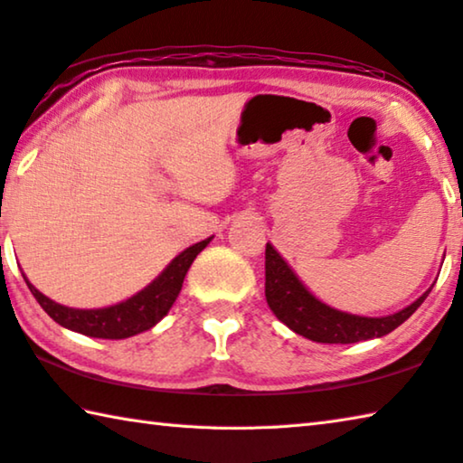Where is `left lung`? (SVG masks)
I'll list each match as a JSON object with an SVG mask.
<instances>
[{"label":"left lung","mask_w":463,"mask_h":463,"mask_svg":"<svg viewBox=\"0 0 463 463\" xmlns=\"http://www.w3.org/2000/svg\"><path fill=\"white\" fill-rule=\"evenodd\" d=\"M431 288L413 304L391 316L366 317L348 314L317 299L271 242H267L265 249V298L269 307L289 330L319 344H354L383 338L415 314Z\"/></svg>","instance_id":"obj_1"}]
</instances>
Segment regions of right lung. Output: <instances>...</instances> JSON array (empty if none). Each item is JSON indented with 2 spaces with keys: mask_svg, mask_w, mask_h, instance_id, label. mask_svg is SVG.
I'll return each instance as SVG.
<instances>
[{
  "mask_svg": "<svg viewBox=\"0 0 463 463\" xmlns=\"http://www.w3.org/2000/svg\"><path fill=\"white\" fill-rule=\"evenodd\" d=\"M213 237L196 242L188 249H184L180 255H175L170 265L159 273L154 281L146 285L144 289L137 291L129 299L119 301V304L99 307V309H77L56 304L54 299L46 298L44 293L38 291L24 275L32 296L36 298L42 309L61 324L66 330L90 335V338L103 340H123L131 335L151 330L159 319H162L170 307L174 306L175 298L180 296L184 277H186L190 265L194 263L200 250H204Z\"/></svg>",
  "mask_w": 463,
  "mask_h": 463,
  "instance_id": "1",
  "label": "right lung"
}]
</instances>
